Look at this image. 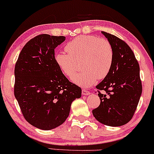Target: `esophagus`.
Here are the masks:
<instances>
[{
	"instance_id": "1",
	"label": "esophagus",
	"mask_w": 154,
	"mask_h": 154,
	"mask_svg": "<svg viewBox=\"0 0 154 154\" xmlns=\"http://www.w3.org/2000/svg\"><path fill=\"white\" fill-rule=\"evenodd\" d=\"M82 94H83V95H88L90 94V92L85 89H83L82 90Z\"/></svg>"
}]
</instances>
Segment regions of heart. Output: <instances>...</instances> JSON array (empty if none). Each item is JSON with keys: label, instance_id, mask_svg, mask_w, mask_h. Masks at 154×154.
<instances>
[{"label": "heart", "instance_id": "1", "mask_svg": "<svg viewBox=\"0 0 154 154\" xmlns=\"http://www.w3.org/2000/svg\"><path fill=\"white\" fill-rule=\"evenodd\" d=\"M68 53L58 52L54 61L63 74L71 78L82 63L83 70L72 78L75 84L90 87L97 79H103L109 74L114 60L112 46L108 40L94 35L75 37L66 46Z\"/></svg>", "mask_w": 154, "mask_h": 154}]
</instances>
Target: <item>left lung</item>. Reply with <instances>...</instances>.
<instances>
[{
	"instance_id": "obj_1",
	"label": "left lung",
	"mask_w": 154,
	"mask_h": 154,
	"mask_svg": "<svg viewBox=\"0 0 154 154\" xmlns=\"http://www.w3.org/2000/svg\"><path fill=\"white\" fill-rule=\"evenodd\" d=\"M112 46L114 60L109 74L96 88L100 104L93 110L99 122L110 127H119L132 118L139 99L142 85L139 65L131 48L116 36L101 32Z\"/></svg>"
}]
</instances>
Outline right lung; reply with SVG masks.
I'll return each mask as SVG.
<instances>
[{"label":"right lung","mask_w":154,"mask_h":154,"mask_svg":"<svg viewBox=\"0 0 154 154\" xmlns=\"http://www.w3.org/2000/svg\"><path fill=\"white\" fill-rule=\"evenodd\" d=\"M63 36L47 34L24 46L15 63L14 95L24 117L34 127L50 130L64 122L81 88L66 79L54 61Z\"/></svg>","instance_id":"right-lung-1"}]
</instances>
